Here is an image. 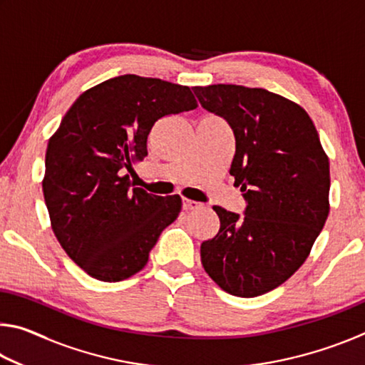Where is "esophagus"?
I'll return each mask as SVG.
<instances>
[{"mask_svg":"<svg viewBox=\"0 0 365 365\" xmlns=\"http://www.w3.org/2000/svg\"><path fill=\"white\" fill-rule=\"evenodd\" d=\"M201 206H202L201 202H197V201L187 200V197H185V200H183V209H185V211H195V209H200Z\"/></svg>","mask_w":365,"mask_h":365,"instance_id":"34e87169","label":"esophagus"}]
</instances>
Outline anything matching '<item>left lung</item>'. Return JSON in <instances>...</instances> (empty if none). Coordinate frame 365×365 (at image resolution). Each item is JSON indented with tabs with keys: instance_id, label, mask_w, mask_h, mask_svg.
<instances>
[{
	"instance_id": "8db88e82",
	"label": "left lung",
	"mask_w": 365,
	"mask_h": 365,
	"mask_svg": "<svg viewBox=\"0 0 365 365\" xmlns=\"http://www.w3.org/2000/svg\"><path fill=\"white\" fill-rule=\"evenodd\" d=\"M201 106L230 123V175L248 201L245 217L212 209L220 228L201 245L207 275L240 298L285 283L312 250L330 212V163L299 104L243 85L193 86Z\"/></svg>"
}]
</instances>
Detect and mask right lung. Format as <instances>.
Listing matches in <instances>:
<instances>
[{"mask_svg":"<svg viewBox=\"0 0 365 365\" xmlns=\"http://www.w3.org/2000/svg\"><path fill=\"white\" fill-rule=\"evenodd\" d=\"M196 108L190 86L127 73L83 91L49 138L41 187L51 228L90 277L138 274L178 217L180 196L146 193L127 170L146 158L154 122Z\"/></svg>","mask_w":365,"mask_h":365,"instance_id":"1","label":"right lung"}]
</instances>
